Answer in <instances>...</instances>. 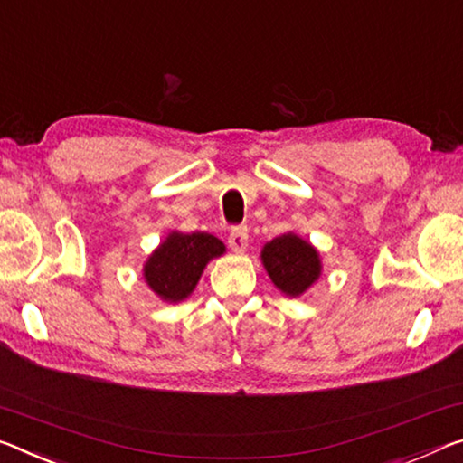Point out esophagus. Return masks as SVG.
I'll list each match as a JSON object with an SVG mask.
<instances>
[{
    "mask_svg": "<svg viewBox=\"0 0 463 463\" xmlns=\"http://www.w3.org/2000/svg\"><path fill=\"white\" fill-rule=\"evenodd\" d=\"M247 241H249L247 226H232V231L229 234V245L232 251H245Z\"/></svg>",
    "mask_w": 463,
    "mask_h": 463,
    "instance_id": "1",
    "label": "esophagus"
}]
</instances>
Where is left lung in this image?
Masks as SVG:
<instances>
[{"label":"left lung","mask_w":463,"mask_h":463,"mask_svg":"<svg viewBox=\"0 0 463 463\" xmlns=\"http://www.w3.org/2000/svg\"><path fill=\"white\" fill-rule=\"evenodd\" d=\"M261 261L271 282L286 297H300L321 276L317 249L295 232H286L263 245Z\"/></svg>","instance_id":"1"}]
</instances>
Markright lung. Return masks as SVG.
Returning <instances> with one entry per match:
<instances>
[{
  "label": "right lung",
  "mask_w": 463,
  "mask_h": 463,
  "mask_svg": "<svg viewBox=\"0 0 463 463\" xmlns=\"http://www.w3.org/2000/svg\"><path fill=\"white\" fill-rule=\"evenodd\" d=\"M226 251L224 243L208 232H171L144 263V278L166 303L192 295L210 260Z\"/></svg>",
  "instance_id": "add662e5"
}]
</instances>
